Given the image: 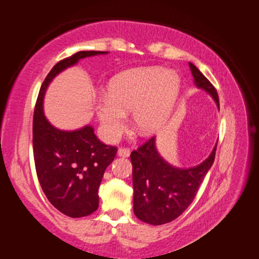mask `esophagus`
Wrapping results in <instances>:
<instances>
[{"mask_svg":"<svg viewBox=\"0 0 259 259\" xmlns=\"http://www.w3.org/2000/svg\"><path fill=\"white\" fill-rule=\"evenodd\" d=\"M117 156L118 157H129L130 156V150L125 148H119L117 150Z\"/></svg>","mask_w":259,"mask_h":259,"instance_id":"34e87169","label":"esophagus"}]
</instances>
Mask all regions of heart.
<instances>
[{
    "label": "heart",
    "mask_w": 259,
    "mask_h": 259,
    "mask_svg": "<svg viewBox=\"0 0 259 259\" xmlns=\"http://www.w3.org/2000/svg\"><path fill=\"white\" fill-rule=\"evenodd\" d=\"M179 90V76L163 67L135 68L110 81L108 95L96 101V115L107 140L114 141L131 113L135 130L143 136L157 133L166 119Z\"/></svg>",
    "instance_id": "obj_1"
}]
</instances>
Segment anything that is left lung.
<instances>
[{
    "label": "left lung",
    "instance_id": "1",
    "mask_svg": "<svg viewBox=\"0 0 259 259\" xmlns=\"http://www.w3.org/2000/svg\"><path fill=\"white\" fill-rule=\"evenodd\" d=\"M194 84L208 93L220 109L219 95L208 79L192 63ZM213 151L202 163L193 167L173 166L158 152L156 137L130 154L133 164L134 213L141 221L160 226L176 220L194 200L200 185L215 159Z\"/></svg>",
    "mask_w": 259,
    "mask_h": 259
}]
</instances>
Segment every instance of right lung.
Segmentation results:
<instances>
[{
    "label": "right lung",
    "mask_w": 259,
    "mask_h": 259,
    "mask_svg": "<svg viewBox=\"0 0 259 259\" xmlns=\"http://www.w3.org/2000/svg\"><path fill=\"white\" fill-rule=\"evenodd\" d=\"M107 53L80 51L60 60L45 78L34 108L32 142L38 180L49 201L69 218H82L98 209L99 186L117 149L100 142L91 124L75 130L52 125L44 114V96L49 84L65 69L87 57Z\"/></svg>",
    "instance_id": "1"
}]
</instances>
